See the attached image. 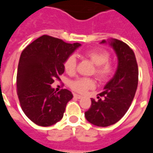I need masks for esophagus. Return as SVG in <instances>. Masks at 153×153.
<instances>
[{
	"instance_id": "34e87169",
	"label": "esophagus",
	"mask_w": 153,
	"mask_h": 153,
	"mask_svg": "<svg viewBox=\"0 0 153 153\" xmlns=\"http://www.w3.org/2000/svg\"><path fill=\"white\" fill-rule=\"evenodd\" d=\"M74 97L75 98H77V99H80V98H82V96H81V95H79V94H74Z\"/></svg>"
}]
</instances>
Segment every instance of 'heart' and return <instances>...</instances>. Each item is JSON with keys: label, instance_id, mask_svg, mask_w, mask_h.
Here are the masks:
<instances>
[{"label": "heart", "instance_id": "1", "mask_svg": "<svg viewBox=\"0 0 153 153\" xmlns=\"http://www.w3.org/2000/svg\"><path fill=\"white\" fill-rule=\"evenodd\" d=\"M84 56L96 65L94 74L100 81H105L111 78L114 72L112 64L109 62L110 54L103 50H90L84 53ZM77 60L74 55H70L64 61V69L69 74H72L76 70ZM95 87V82L92 79L81 78L71 83V88L78 93H85Z\"/></svg>", "mask_w": 153, "mask_h": 153}]
</instances>
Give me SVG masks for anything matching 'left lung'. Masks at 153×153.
I'll return each mask as SVG.
<instances>
[{"mask_svg": "<svg viewBox=\"0 0 153 153\" xmlns=\"http://www.w3.org/2000/svg\"><path fill=\"white\" fill-rule=\"evenodd\" d=\"M109 43L117 55V70L102 93L98 94V100L91 99V106L85 112L87 120L100 127L114 125L125 115L134 100L138 82V64L133 50L117 39L110 40Z\"/></svg>", "mask_w": 153, "mask_h": 153, "instance_id": "8db88e82", "label": "left lung"}]
</instances>
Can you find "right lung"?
Returning a JSON list of instances; mask_svg holds the SVG:
<instances>
[{
  "label": "right lung",
  "instance_id": "right-lung-1",
  "mask_svg": "<svg viewBox=\"0 0 153 153\" xmlns=\"http://www.w3.org/2000/svg\"><path fill=\"white\" fill-rule=\"evenodd\" d=\"M81 46L43 35L22 51L17 71V94L23 111L40 126L60 121L65 106L73 98L67 89L55 92L51 85L65 71L64 61Z\"/></svg>",
  "mask_w": 153,
  "mask_h": 153
}]
</instances>
